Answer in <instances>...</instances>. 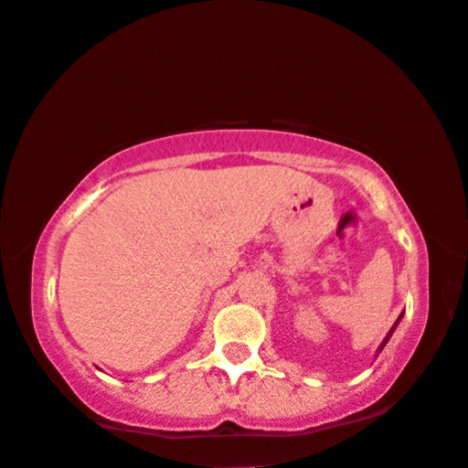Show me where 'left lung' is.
I'll use <instances>...</instances> for the list:
<instances>
[{
    "label": "left lung",
    "mask_w": 468,
    "mask_h": 468,
    "mask_svg": "<svg viewBox=\"0 0 468 468\" xmlns=\"http://www.w3.org/2000/svg\"><path fill=\"white\" fill-rule=\"evenodd\" d=\"M400 318H403V314H400V315H399V320H400ZM399 320H397V324H399ZM397 324H394V326H397ZM394 326L390 328V333H388V337L384 339V344H381V346H379V352H381V350H384V346L388 344V339H390V335H392V331H394Z\"/></svg>",
    "instance_id": "1"
}]
</instances>
